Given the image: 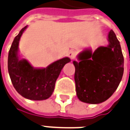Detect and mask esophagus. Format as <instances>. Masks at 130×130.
Segmentation results:
<instances>
[{
	"instance_id": "obj_1",
	"label": "esophagus",
	"mask_w": 130,
	"mask_h": 130,
	"mask_svg": "<svg viewBox=\"0 0 130 130\" xmlns=\"http://www.w3.org/2000/svg\"><path fill=\"white\" fill-rule=\"evenodd\" d=\"M76 55V51H74V50H70V51H68V56L70 58V59H71V60H73V59H74V58H75Z\"/></svg>"
}]
</instances>
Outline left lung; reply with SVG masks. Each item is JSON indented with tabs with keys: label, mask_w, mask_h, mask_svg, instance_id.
I'll list each match as a JSON object with an SVG mask.
<instances>
[{
	"label": "left lung",
	"mask_w": 130,
	"mask_h": 130,
	"mask_svg": "<svg viewBox=\"0 0 130 130\" xmlns=\"http://www.w3.org/2000/svg\"><path fill=\"white\" fill-rule=\"evenodd\" d=\"M108 45L95 51L86 48L73 61L77 97L83 102L100 104L106 101L117 89L123 74L124 59L115 32H108Z\"/></svg>",
	"instance_id": "left-lung-1"
}]
</instances>
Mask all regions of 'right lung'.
Instances as JSON below:
<instances>
[{
    "label": "right lung",
    "mask_w": 130,
    "mask_h": 130,
    "mask_svg": "<svg viewBox=\"0 0 130 130\" xmlns=\"http://www.w3.org/2000/svg\"><path fill=\"white\" fill-rule=\"evenodd\" d=\"M28 26L14 39L8 56V71L14 88L20 95L32 100H44L54 92L56 81L64 65L70 62L65 57L51 63L46 68H34L19 55V43Z\"/></svg>",
    "instance_id": "add662e5"
}]
</instances>
